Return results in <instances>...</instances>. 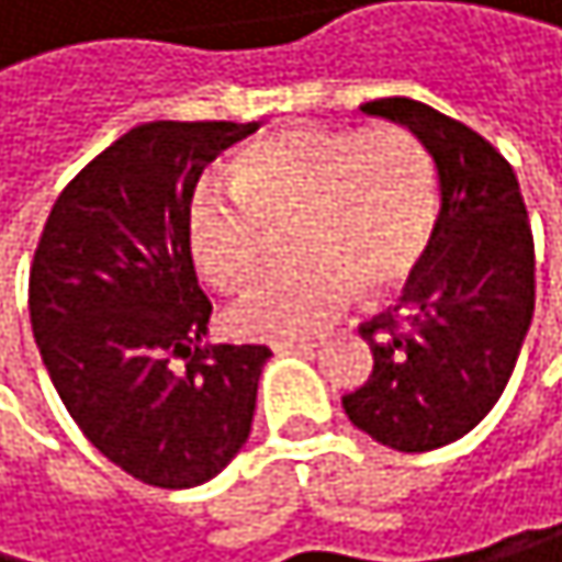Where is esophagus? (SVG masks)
Wrapping results in <instances>:
<instances>
[{
	"label": "esophagus",
	"mask_w": 562,
	"mask_h": 562,
	"mask_svg": "<svg viewBox=\"0 0 562 562\" xmlns=\"http://www.w3.org/2000/svg\"><path fill=\"white\" fill-rule=\"evenodd\" d=\"M316 347V340H276L272 344V350L276 353H290V350H313Z\"/></svg>",
	"instance_id": "34e87169"
}]
</instances>
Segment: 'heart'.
Returning a JSON list of instances; mask_svg holds the SVG:
<instances>
[{
    "label": "heart",
    "instance_id": "obj_1",
    "mask_svg": "<svg viewBox=\"0 0 562 562\" xmlns=\"http://www.w3.org/2000/svg\"><path fill=\"white\" fill-rule=\"evenodd\" d=\"M438 184L425 144L404 127H290L243 147L228 188L195 191L184 218L191 262L222 293L266 266L269 232L293 262L239 306L232 327L252 340L316 334L350 296H387L428 256Z\"/></svg>",
    "mask_w": 562,
    "mask_h": 562
}]
</instances>
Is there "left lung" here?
Segmentation results:
<instances>
[{
  "mask_svg": "<svg viewBox=\"0 0 562 562\" xmlns=\"http://www.w3.org/2000/svg\"><path fill=\"white\" fill-rule=\"evenodd\" d=\"M360 111L425 144L441 209L397 306L360 323L374 371L344 412L387 448L431 451L469 435L513 378L536 306L532 232L513 165L482 134L407 97Z\"/></svg>",
  "mask_w": 562,
  "mask_h": 562,
  "instance_id": "left-lung-1",
  "label": "left lung"
}]
</instances>
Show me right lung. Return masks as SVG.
I'll return each instance as SVG.
<instances>
[{"mask_svg": "<svg viewBox=\"0 0 562 562\" xmlns=\"http://www.w3.org/2000/svg\"><path fill=\"white\" fill-rule=\"evenodd\" d=\"M259 124L150 121L59 191L30 269L49 381L87 441L158 488L215 479L249 438L259 344H205L212 303L184 243L209 161Z\"/></svg>", "mask_w": 562, "mask_h": 562, "instance_id": "obj_1", "label": "right lung"}]
</instances>
